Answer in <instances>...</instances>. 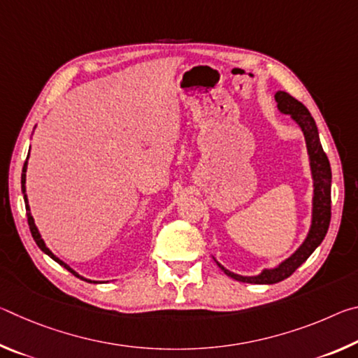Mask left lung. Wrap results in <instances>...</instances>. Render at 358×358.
Returning a JSON list of instances; mask_svg holds the SVG:
<instances>
[{"label":"left lung","mask_w":358,"mask_h":358,"mask_svg":"<svg viewBox=\"0 0 358 358\" xmlns=\"http://www.w3.org/2000/svg\"><path fill=\"white\" fill-rule=\"evenodd\" d=\"M275 99L278 102V108H280L282 113L290 115L292 120H295V123L301 128L303 134H305L308 155H310L311 173L314 180L313 222L310 234H308L306 240L303 241V245L292 254V256L278 265L276 268L264 270L262 273L257 276H240L224 268L220 262H216L227 276L234 278V280L237 281L250 284H275L286 280V278L292 275L294 271L311 256L314 250L322 243V240L327 235V230H329L331 217V169L329 157H327L322 145H320L319 141L316 121L311 117V113L308 112V108L289 93L278 92L275 94Z\"/></svg>","instance_id":"1"}]
</instances>
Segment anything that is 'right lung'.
Here are the masks:
<instances>
[{"instance_id":"right-lung-1","label":"right lung","mask_w":358,"mask_h":358,"mask_svg":"<svg viewBox=\"0 0 358 358\" xmlns=\"http://www.w3.org/2000/svg\"><path fill=\"white\" fill-rule=\"evenodd\" d=\"M27 164L28 162L25 161V164H23V171H22V192L25 194V181H27ZM25 207H27V216H28V226H29V230H31V235H33V238H34V241H36V245H38L39 248H41V251H44L47 256H50L53 260H55V262H58L59 265H63L64 268H68L72 275H76V276H78L74 270L71 268L69 265H66L63 260H59L55 254H53L50 250H48V248L45 246V243H44V240L41 238V234H39V230H38V227H36V224H34V220H33V216H31V211H29V205H28V199H27V194L25 196ZM78 278H82V276H78ZM83 281H88V282H92L90 280H85V278H82ZM94 282V281H93Z\"/></svg>"}]
</instances>
